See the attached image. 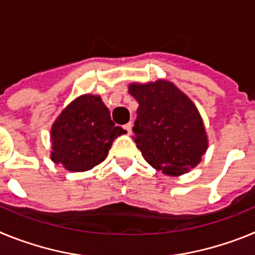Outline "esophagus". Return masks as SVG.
Returning a JSON list of instances; mask_svg holds the SVG:
<instances>
[{
    "label": "esophagus",
    "instance_id": "34e87169",
    "mask_svg": "<svg viewBox=\"0 0 255 255\" xmlns=\"http://www.w3.org/2000/svg\"><path fill=\"white\" fill-rule=\"evenodd\" d=\"M131 128H132L131 123H129V124H126V125H124V129L126 130V132H128V134H131Z\"/></svg>",
    "mask_w": 255,
    "mask_h": 255
}]
</instances>
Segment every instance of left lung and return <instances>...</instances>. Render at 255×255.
Returning <instances> with one entry per match:
<instances>
[{"mask_svg":"<svg viewBox=\"0 0 255 255\" xmlns=\"http://www.w3.org/2000/svg\"><path fill=\"white\" fill-rule=\"evenodd\" d=\"M129 93L139 103L132 138L144 159L172 176L194 168L208 148V139L189 97L167 80L132 83Z\"/></svg>","mask_w":255,"mask_h":255,"instance_id":"left-lung-1","label":"left lung"}]
</instances>
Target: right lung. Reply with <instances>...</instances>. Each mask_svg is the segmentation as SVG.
Returning a JSON list of instances; mask_svg holds the SVG:
<instances>
[{"label":"right lung","mask_w":255,"mask_h":255,"mask_svg":"<svg viewBox=\"0 0 255 255\" xmlns=\"http://www.w3.org/2000/svg\"><path fill=\"white\" fill-rule=\"evenodd\" d=\"M115 126L100 96L84 94L70 103L51 129V159L73 172L88 171L106 159L112 141L125 134Z\"/></svg>","instance_id":"1"}]
</instances>
